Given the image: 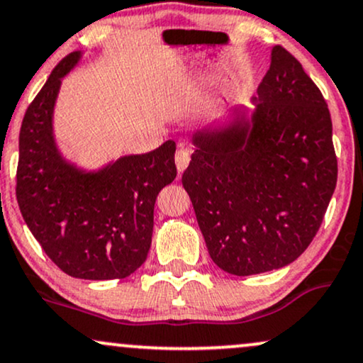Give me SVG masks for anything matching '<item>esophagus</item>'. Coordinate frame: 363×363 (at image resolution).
I'll use <instances>...</instances> for the list:
<instances>
[{"label": "esophagus", "mask_w": 363, "mask_h": 363, "mask_svg": "<svg viewBox=\"0 0 363 363\" xmlns=\"http://www.w3.org/2000/svg\"><path fill=\"white\" fill-rule=\"evenodd\" d=\"M174 161H177L178 172H180V173L185 172V168L189 167V163H190V153H189V150H186L185 146L178 147L177 155H174Z\"/></svg>", "instance_id": "esophagus-1"}]
</instances>
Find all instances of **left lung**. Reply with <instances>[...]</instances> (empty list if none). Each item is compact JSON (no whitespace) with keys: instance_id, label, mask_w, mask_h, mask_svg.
<instances>
[{"instance_id":"obj_1","label":"left lung","mask_w":363,"mask_h":363,"mask_svg":"<svg viewBox=\"0 0 363 363\" xmlns=\"http://www.w3.org/2000/svg\"><path fill=\"white\" fill-rule=\"evenodd\" d=\"M252 104L191 134L182 177L210 257L235 276L296 261L323 222L338 173L328 106L279 45Z\"/></svg>"}]
</instances>
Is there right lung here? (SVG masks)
I'll return each mask as SVG.
<instances>
[{
    "mask_svg": "<svg viewBox=\"0 0 363 363\" xmlns=\"http://www.w3.org/2000/svg\"><path fill=\"white\" fill-rule=\"evenodd\" d=\"M82 52L67 55L21 123L16 200L48 257L79 279H123L146 261L156 196L177 178L174 141L126 155L97 169L67 160L57 145L53 111L62 79Z\"/></svg>",
    "mask_w": 363,
    "mask_h": 363,
    "instance_id": "add662e5",
    "label": "right lung"
}]
</instances>
